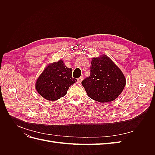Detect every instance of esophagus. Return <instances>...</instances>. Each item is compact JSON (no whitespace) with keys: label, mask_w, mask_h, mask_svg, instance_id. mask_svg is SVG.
Returning <instances> with one entry per match:
<instances>
[{"label":"esophagus","mask_w":155,"mask_h":155,"mask_svg":"<svg viewBox=\"0 0 155 155\" xmlns=\"http://www.w3.org/2000/svg\"><path fill=\"white\" fill-rule=\"evenodd\" d=\"M83 79V78L81 76V77H80V78H78V79H77V81H78V83H81V82L82 81Z\"/></svg>","instance_id":"1"}]
</instances>
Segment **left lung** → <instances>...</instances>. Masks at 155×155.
<instances>
[{"mask_svg":"<svg viewBox=\"0 0 155 155\" xmlns=\"http://www.w3.org/2000/svg\"><path fill=\"white\" fill-rule=\"evenodd\" d=\"M91 74L81 82L88 96L100 103L110 102L118 97L126 79L120 69L106 55L93 58Z\"/></svg>","mask_w":155,"mask_h":155,"instance_id":"8db88e82","label":"left lung"}]
</instances>
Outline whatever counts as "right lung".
I'll list each match as a JSON object with an SVG mask.
<instances>
[{"label": "right lung", "mask_w": 155, "mask_h": 155, "mask_svg": "<svg viewBox=\"0 0 155 155\" xmlns=\"http://www.w3.org/2000/svg\"><path fill=\"white\" fill-rule=\"evenodd\" d=\"M72 68L65 66L62 60L48 64L36 81L37 91L46 100H58L77 81L72 78Z\"/></svg>", "instance_id": "obj_1"}]
</instances>
